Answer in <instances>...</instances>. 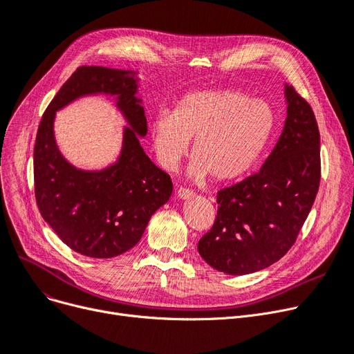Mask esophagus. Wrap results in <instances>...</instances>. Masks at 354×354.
I'll return each instance as SVG.
<instances>
[{"label":"esophagus","instance_id":"esophagus-1","mask_svg":"<svg viewBox=\"0 0 354 354\" xmlns=\"http://www.w3.org/2000/svg\"><path fill=\"white\" fill-rule=\"evenodd\" d=\"M176 195H178V198H180V199H188V198L194 196L195 194H194V191L189 189V188H179L178 192H176Z\"/></svg>","mask_w":354,"mask_h":354}]
</instances>
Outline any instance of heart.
Masks as SVG:
<instances>
[{"label":"heart","instance_id":"obj_1","mask_svg":"<svg viewBox=\"0 0 354 354\" xmlns=\"http://www.w3.org/2000/svg\"><path fill=\"white\" fill-rule=\"evenodd\" d=\"M274 127L272 106L239 91H198L183 97L175 113L162 110L151 124L156 156L166 171H175L187 156L189 175L201 180L241 176L256 163Z\"/></svg>","mask_w":354,"mask_h":354}]
</instances>
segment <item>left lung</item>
Listing matches in <instances>:
<instances>
[{
	"instance_id": "left-lung-1",
	"label": "left lung",
	"mask_w": 354,
	"mask_h": 354,
	"mask_svg": "<svg viewBox=\"0 0 354 354\" xmlns=\"http://www.w3.org/2000/svg\"><path fill=\"white\" fill-rule=\"evenodd\" d=\"M288 117L260 171L217 195L214 225L198 241L205 262L228 274L262 270L294 245L321 179L319 131L311 105L285 85Z\"/></svg>"
}]
</instances>
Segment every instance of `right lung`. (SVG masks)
I'll return each mask as SVG.
<instances>
[{"instance_id":"right-lung-1","label":"right lung","mask_w":354,"mask_h":354,"mask_svg":"<svg viewBox=\"0 0 354 354\" xmlns=\"http://www.w3.org/2000/svg\"><path fill=\"white\" fill-rule=\"evenodd\" d=\"M113 95L129 127L119 160L102 171L72 167L55 146L54 113L76 97ZM134 72L80 66L46 109L35 145V195L43 220L66 245L88 257L109 259L140 241L153 214L169 201L172 180L153 163L139 136L147 121L136 97Z\"/></svg>"}]
</instances>
